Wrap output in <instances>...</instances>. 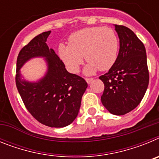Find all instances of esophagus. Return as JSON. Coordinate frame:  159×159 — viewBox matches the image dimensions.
I'll list each match as a JSON object with an SVG mask.
<instances>
[{"instance_id": "esophagus-1", "label": "esophagus", "mask_w": 159, "mask_h": 159, "mask_svg": "<svg viewBox=\"0 0 159 159\" xmlns=\"http://www.w3.org/2000/svg\"><path fill=\"white\" fill-rule=\"evenodd\" d=\"M85 80H86V81L88 84H91V83H92V81L93 80V78H86Z\"/></svg>"}]
</instances>
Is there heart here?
<instances>
[{
    "instance_id": "obj_1",
    "label": "heart",
    "mask_w": 159,
    "mask_h": 159,
    "mask_svg": "<svg viewBox=\"0 0 159 159\" xmlns=\"http://www.w3.org/2000/svg\"><path fill=\"white\" fill-rule=\"evenodd\" d=\"M119 45L116 33L111 28H85L70 35L68 44L60 43L58 54L71 73L78 72L84 57L88 62L84 73L91 75L98 69H110L117 59Z\"/></svg>"
}]
</instances>
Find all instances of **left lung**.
Segmentation results:
<instances>
[{
  "label": "left lung",
  "mask_w": 159,
  "mask_h": 159,
  "mask_svg": "<svg viewBox=\"0 0 159 159\" xmlns=\"http://www.w3.org/2000/svg\"><path fill=\"white\" fill-rule=\"evenodd\" d=\"M119 38V52L108 72L99 76L104 84L101 102L110 113L123 116L139 104L149 84L147 53L133 31L115 25Z\"/></svg>",
  "instance_id": "8db88e82"
}]
</instances>
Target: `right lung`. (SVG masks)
Instances as JSON below:
<instances>
[{
  "instance_id": "right-lung-1",
  "label": "right lung",
  "mask_w": 159,
  "mask_h": 159,
  "mask_svg": "<svg viewBox=\"0 0 159 159\" xmlns=\"http://www.w3.org/2000/svg\"><path fill=\"white\" fill-rule=\"evenodd\" d=\"M51 31L34 37L20 51L16 60V84L25 106L35 119L50 127H64L77 117L88 84L71 74L46 41ZM44 57L48 65L46 75L37 82L22 79L19 70L32 58Z\"/></svg>"
}]
</instances>
